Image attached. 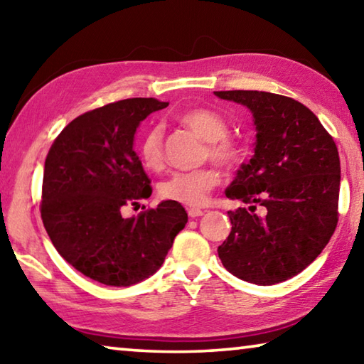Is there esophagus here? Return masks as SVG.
Wrapping results in <instances>:
<instances>
[{"instance_id":"34e87169","label":"esophagus","mask_w":364,"mask_h":364,"mask_svg":"<svg viewBox=\"0 0 364 364\" xmlns=\"http://www.w3.org/2000/svg\"><path fill=\"white\" fill-rule=\"evenodd\" d=\"M188 215L191 218H197V217H202V215H204V210H200V208H189Z\"/></svg>"}]
</instances>
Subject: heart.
<instances>
[{
    "instance_id": "1",
    "label": "heart",
    "mask_w": 364,
    "mask_h": 364,
    "mask_svg": "<svg viewBox=\"0 0 364 364\" xmlns=\"http://www.w3.org/2000/svg\"><path fill=\"white\" fill-rule=\"evenodd\" d=\"M178 122L205 139L202 157L210 159L215 165L231 170L244 159V146L237 138L228 134L230 125L223 115L208 107H194L178 115ZM138 154L149 170H160L164 164V134L152 127L141 134ZM218 184V173L212 167H200L171 175L160 184V196L164 199L180 202L184 205L204 204L210 191Z\"/></svg>"
}]
</instances>
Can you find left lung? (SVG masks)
Segmentation results:
<instances>
[{
	"instance_id": "left-lung-1",
	"label": "left lung",
	"mask_w": 364,
	"mask_h": 364,
	"mask_svg": "<svg viewBox=\"0 0 364 364\" xmlns=\"http://www.w3.org/2000/svg\"><path fill=\"white\" fill-rule=\"evenodd\" d=\"M215 95L247 106L257 128L254 157L226 189L230 199L250 207L228 212L232 228L218 257L244 281L282 282L315 260L336 231L337 146L318 117L292 97L245 90Z\"/></svg>"
}]
</instances>
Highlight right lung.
Listing matches in <instances>:
<instances>
[{
    "label": "right lung",
    "instance_id": "add662e5",
    "mask_svg": "<svg viewBox=\"0 0 364 364\" xmlns=\"http://www.w3.org/2000/svg\"><path fill=\"white\" fill-rule=\"evenodd\" d=\"M167 106L154 97L106 104L78 115L49 147L43 225L64 260L101 284L123 287L149 278L188 223L186 210L175 200L122 217L123 207L152 194L133 151L134 132L147 115Z\"/></svg>",
    "mask_w": 364,
    "mask_h": 364
}]
</instances>
